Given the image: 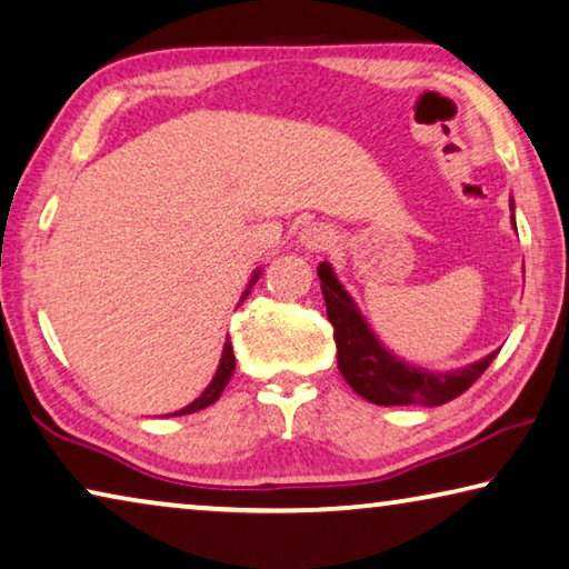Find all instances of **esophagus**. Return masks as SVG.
<instances>
[{"label":"esophagus","instance_id":"obj_1","mask_svg":"<svg viewBox=\"0 0 569 569\" xmlns=\"http://www.w3.org/2000/svg\"><path fill=\"white\" fill-rule=\"evenodd\" d=\"M300 241H302L305 249L325 251V249L330 247L332 237H330V231L325 229V227H305L302 234H300Z\"/></svg>","mask_w":569,"mask_h":569}]
</instances>
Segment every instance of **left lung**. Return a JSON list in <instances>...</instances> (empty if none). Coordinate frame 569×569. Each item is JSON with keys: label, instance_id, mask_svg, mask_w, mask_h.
<instances>
[{"label": "left lung", "instance_id": "8db88e82", "mask_svg": "<svg viewBox=\"0 0 569 569\" xmlns=\"http://www.w3.org/2000/svg\"><path fill=\"white\" fill-rule=\"evenodd\" d=\"M515 211V201L509 203ZM515 219V217H511ZM325 305H328V320L335 330V346H338V368L348 386L360 398L376 406H441L449 403L463 390H469L483 370L491 366L497 352H489L471 366L459 370L433 372L416 368L411 362L398 360L393 352L383 348L368 322L362 320L358 305L338 282L332 267L322 262L318 267Z\"/></svg>", "mask_w": 569, "mask_h": 569}]
</instances>
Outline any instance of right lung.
<instances>
[{"instance_id":"add662e5","label":"right lung","mask_w":569,"mask_h":569,"mask_svg":"<svg viewBox=\"0 0 569 569\" xmlns=\"http://www.w3.org/2000/svg\"><path fill=\"white\" fill-rule=\"evenodd\" d=\"M257 277H259V269L254 272V277H251V282H249V287L257 282ZM249 295V290L244 292V297ZM244 297H241V300H244ZM234 350H231V340L227 338V342H223V352H221V360H219V368H217V376L211 378V383L207 386V390H203V393L193 400V403H189L186 408H181V411H176V413H169V416H186V413H197V411H201V408H207V406H211V403H217L219 400V396H221V390L227 388V383L231 380V376H234Z\"/></svg>"}]
</instances>
